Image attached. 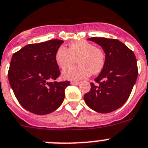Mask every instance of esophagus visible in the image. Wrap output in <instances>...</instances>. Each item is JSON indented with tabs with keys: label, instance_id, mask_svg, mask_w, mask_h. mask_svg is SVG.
<instances>
[{
	"label": "esophagus",
	"instance_id": "1",
	"mask_svg": "<svg viewBox=\"0 0 148 148\" xmlns=\"http://www.w3.org/2000/svg\"><path fill=\"white\" fill-rule=\"evenodd\" d=\"M71 85H78V84H80V82L71 81Z\"/></svg>",
	"mask_w": 148,
	"mask_h": 148
}]
</instances>
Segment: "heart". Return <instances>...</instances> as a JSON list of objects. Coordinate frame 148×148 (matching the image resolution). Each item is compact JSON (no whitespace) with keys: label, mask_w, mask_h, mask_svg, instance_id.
Instances as JSON below:
<instances>
[{"label":"heart","mask_w":148,"mask_h":148,"mask_svg":"<svg viewBox=\"0 0 148 148\" xmlns=\"http://www.w3.org/2000/svg\"><path fill=\"white\" fill-rule=\"evenodd\" d=\"M55 59L57 65L62 69L71 66L78 59V66L67 69L62 74L63 79L68 80H79L92 74H99L105 64L104 51L84 40L72 42L69 49L60 47L56 53Z\"/></svg>","instance_id":"heart-1"}]
</instances>
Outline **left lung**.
Masks as SVG:
<instances>
[{
  "mask_svg": "<svg viewBox=\"0 0 148 148\" xmlns=\"http://www.w3.org/2000/svg\"><path fill=\"white\" fill-rule=\"evenodd\" d=\"M105 53V64L91 83V89L84 95L86 105L98 113H110L125 104L130 97L138 77L135 54L116 39L90 38Z\"/></svg>",
  "mask_w": 148,
  "mask_h": 148,
  "instance_id": "1",
  "label": "left lung"
}]
</instances>
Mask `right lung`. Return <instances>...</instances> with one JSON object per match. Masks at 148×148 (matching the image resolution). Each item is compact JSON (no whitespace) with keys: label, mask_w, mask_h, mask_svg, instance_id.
<instances>
[{"label":"right lung","mask_w":148,"mask_h":148,"mask_svg":"<svg viewBox=\"0 0 148 148\" xmlns=\"http://www.w3.org/2000/svg\"><path fill=\"white\" fill-rule=\"evenodd\" d=\"M63 42L50 40L28 44L12 56L9 82L19 104L33 114H50L64 101L70 82H50L60 75L55 57Z\"/></svg>","instance_id":"right-lung-1"}]
</instances>
